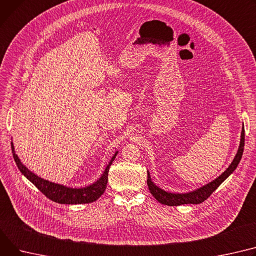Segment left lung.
I'll use <instances>...</instances> for the list:
<instances>
[{"label": "left lung", "mask_w": 256, "mask_h": 256, "mask_svg": "<svg viewBox=\"0 0 256 256\" xmlns=\"http://www.w3.org/2000/svg\"><path fill=\"white\" fill-rule=\"evenodd\" d=\"M244 144H245V130L244 128H242V132H241V142L239 149H238L236 154L230 164V166L226 170V171L221 174L218 178L210 182L209 184L200 187V188L192 192H187V194H171V192H166L162 190L160 187H158L154 183L151 181V177L149 175V172H147V184H148V188L151 192V194L154 196L160 202H162V205L166 206H180V205H185V204H200L204 200H206L215 190H217V187L222 183L234 171L236 168L239 164L242 156H243V151H244Z\"/></svg>", "instance_id": "left-lung-1"}]
</instances>
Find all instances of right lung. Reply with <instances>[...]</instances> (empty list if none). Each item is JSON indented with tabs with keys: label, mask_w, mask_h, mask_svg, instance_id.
Wrapping results in <instances>:
<instances>
[{
	"label": "right lung",
	"mask_w": 256,
	"mask_h": 256,
	"mask_svg": "<svg viewBox=\"0 0 256 256\" xmlns=\"http://www.w3.org/2000/svg\"><path fill=\"white\" fill-rule=\"evenodd\" d=\"M11 148H12L14 160H15L17 166H18L20 171L34 185H35L46 198H48L49 200H54L56 202L66 204V205H76V204L92 202H96L102 194H103L104 192L106 190V187H107L109 168L117 154V152H116L113 156V158H111L110 162L108 164L107 168H105V172L103 173V175L100 176V178L96 182H94V184H92L88 187H83V188H70V187L50 182L48 180H44L41 177H38L37 175L30 172L26 166H24L22 164L18 156H16V153L14 151L13 143H11Z\"/></svg>",
	"instance_id": "right-lung-1"
}]
</instances>
